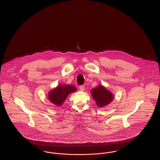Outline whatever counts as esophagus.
<instances>
[{
  "mask_svg": "<svg viewBox=\"0 0 160 160\" xmlns=\"http://www.w3.org/2000/svg\"><path fill=\"white\" fill-rule=\"evenodd\" d=\"M79 89H80V90L81 91H83L84 89H85V86L84 85H81V86H80V87H79Z\"/></svg>",
  "mask_w": 160,
  "mask_h": 160,
  "instance_id": "esophagus-1",
  "label": "esophagus"
}]
</instances>
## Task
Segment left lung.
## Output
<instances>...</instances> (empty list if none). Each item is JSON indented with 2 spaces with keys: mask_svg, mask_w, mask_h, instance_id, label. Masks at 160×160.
Here are the masks:
<instances>
[{
  "mask_svg": "<svg viewBox=\"0 0 160 160\" xmlns=\"http://www.w3.org/2000/svg\"><path fill=\"white\" fill-rule=\"evenodd\" d=\"M91 94L92 98L96 101V105L100 108L109 105L114 98L112 92L101 85L92 89Z\"/></svg>",
  "mask_w": 160,
  "mask_h": 160,
  "instance_id": "8db88e82",
  "label": "left lung"
}]
</instances>
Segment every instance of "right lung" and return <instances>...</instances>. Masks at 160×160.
Instances as JSON below:
<instances>
[{
    "label": "right lung",
    "mask_w": 160,
    "mask_h": 160,
    "mask_svg": "<svg viewBox=\"0 0 160 160\" xmlns=\"http://www.w3.org/2000/svg\"><path fill=\"white\" fill-rule=\"evenodd\" d=\"M77 91V88L71 85L61 84L50 90L48 93V99L56 106H61L71 93Z\"/></svg>",
    "instance_id": "obj_1"
}]
</instances>
